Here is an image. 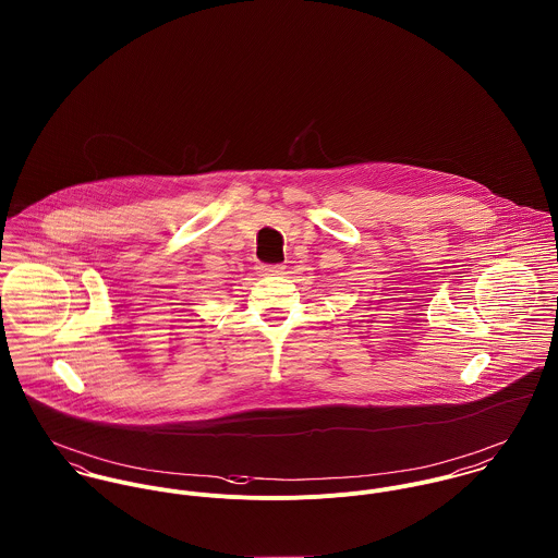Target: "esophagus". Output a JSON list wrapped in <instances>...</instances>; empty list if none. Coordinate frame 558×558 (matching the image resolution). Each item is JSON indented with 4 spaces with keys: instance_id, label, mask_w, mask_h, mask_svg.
Here are the masks:
<instances>
[{
    "instance_id": "esophagus-1",
    "label": "esophagus",
    "mask_w": 558,
    "mask_h": 558,
    "mask_svg": "<svg viewBox=\"0 0 558 558\" xmlns=\"http://www.w3.org/2000/svg\"><path fill=\"white\" fill-rule=\"evenodd\" d=\"M262 275H281L283 272V266L281 264H262L257 268Z\"/></svg>"
}]
</instances>
